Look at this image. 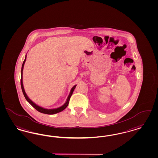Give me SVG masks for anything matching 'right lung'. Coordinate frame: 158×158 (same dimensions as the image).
Instances as JSON below:
<instances>
[{"label": "right lung", "instance_id": "1", "mask_svg": "<svg viewBox=\"0 0 158 158\" xmlns=\"http://www.w3.org/2000/svg\"><path fill=\"white\" fill-rule=\"evenodd\" d=\"M26 60V56L25 57V59L24 60L23 64H22V70H21V80H20V84H21V87H22V92L23 93L24 96L25 97L26 99L28 101V102H29L30 104L32 106H33L37 111L41 112V113H43V114H48V115H52V114H57L58 112H60L61 111H63L64 109L66 108V107L69 105V101L70 99L71 96L72 95L75 89V88L76 87V85H75L73 87L71 88L70 91V93L69 94V95L68 96V98L67 99V101L65 102L64 104L62 105L61 106L57 108H55V109H46L44 108H42L41 106H39V105H36L35 103H34L31 99H30L29 98L27 97V94L25 93L24 89L23 87V70L24 64L25 63Z\"/></svg>", "mask_w": 158, "mask_h": 158}]
</instances>
